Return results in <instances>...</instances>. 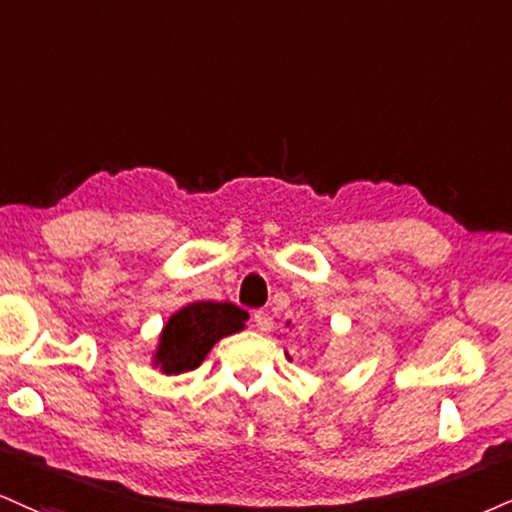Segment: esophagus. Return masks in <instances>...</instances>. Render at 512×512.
Here are the masks:
<instances>
[{
    "instance_id": "obj_1",
    "label": "esophagus",
    "mask_w": 512,
    "mask_h": 512,
    "mask_svg": "<svg viewBox=\"0 0 512 512\" xmlns=\"http://www.w3.org/2000/svg\"><path fill=\"white\" fill-rule=\"evenodd\" d=\"M254 325H256V330L270 332V330H273V318H270L266 311H256L254 313Z\"/></svg>"
}]
</instances>
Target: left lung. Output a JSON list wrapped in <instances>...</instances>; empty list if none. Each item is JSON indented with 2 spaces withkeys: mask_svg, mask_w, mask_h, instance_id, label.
Instances as JSON below:
<instances>
[{
  "mask_svg": "<svg viewBox=\"0 0 512 512\" xmlns=\"http://www.w3.org/2000/svg\"><path fill=\"white\" fill-rule=\"evenodd\" d=\"M313 365H318V368H337V365L346 363V353L342 346H337V349H320L315 356H311Z\"/></svg>",
  "mask_w": 512,
  "mask_h": 512,
  "instance_id": "obj_1",
  "label": "left lung"
}]
</instances>
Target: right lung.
Here are the masks:
<instances>
[{"label": "right lung", "instance_id": "1", "mask_svg": "<svg viewBox=\"0 0 512 512\" xmlns=\"http://www.w3.org/2000/svg\"><path fill=\"white\" fill-rule=\"evenodd\" d=\"M246 318L249 313L230 301L225 304L197 301L180 308L163 327L156 365H161L166 375H180L199 368L218 339L244 330Z\"/></svg>", "mask_w": 512, "mask_h": 512}]
</instances>
